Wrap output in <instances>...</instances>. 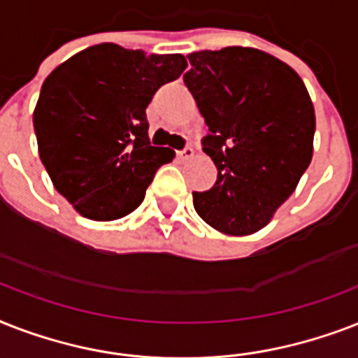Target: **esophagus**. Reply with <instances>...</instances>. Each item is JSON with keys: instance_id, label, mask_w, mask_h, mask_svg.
<instances>
[{"instance_id": "34e87169", "label": "esophagus", "mask_w": 358, "mask_h": 358, "mask_svg": "<svg viewBox=\"0 0 358 358\" xmlns=\"http://www.w3.org/2000/svg\"><path fill=\"white\" fill-rule=\"evenodd\" d=\"M193 156H195V150H193L191 146H185L184 150H178L180 159H191Z\"/></svg>"}]
</instances>
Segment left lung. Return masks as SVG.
<instances>
[{"label":"left lung","instance_id":"left-lung-1","mask_svg":"<svg viewBox=\"0 0 358 358\" xmlns=\"http://www.w3.org/2000/svg\"><path fill=\"white\" fill-rule=\"evenodd\" d=\"M187 59L184 81L210 129L202 150L217 167V182L193 193V206L223 234H255L310 165V94L292 66L256 48L204 50Z\"/></svg>","mask_w":358,"mask_h":358}]
</instances>
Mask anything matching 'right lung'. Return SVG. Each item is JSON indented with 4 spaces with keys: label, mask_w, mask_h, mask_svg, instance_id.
<instances>
[{
    "label": "right lung",
    "mask_w": 358,
    "mask_h": 358,
    "mask_svg": "<svg viewBox=\"0 0 358 358\" xmlns=\"http://www.w3.org/2000/svg\"><path fill=\"white\" fill-rule=\"evenodd\" d=\"M184 55H146L103 42L61 63L42 83L33 111L36 145L53 187L92 221L128 215L145 199L167 146H152L146 108L180 78Z\"/></svg>",
    "instance_id": "right-lung-1"
}]
</instances>
